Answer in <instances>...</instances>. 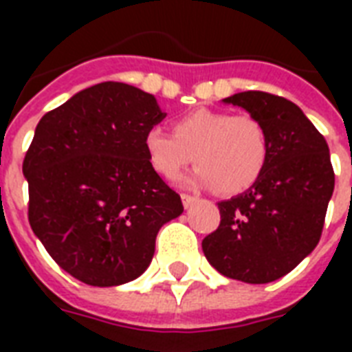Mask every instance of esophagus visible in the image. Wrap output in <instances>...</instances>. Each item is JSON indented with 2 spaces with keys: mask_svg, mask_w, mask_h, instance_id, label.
Segmentation results:
<instances>
[{
  "mask_svg": "<svg viewBox=\"0 0 352 352\" xmlns=\"http://www.w3.org/2000/svg\"><path fill=\"white\" fill-rule=\"evenodd\" d=\"M181 199H182V204H184V208H190L192 204L197 203V197H195V195H188V193H182Z\"/></svg>",
  "mask_w": 352,
  "mask_h": 352,
  "instance_id": "34e87169",
  "label": "esophagus"
}]
</instances>
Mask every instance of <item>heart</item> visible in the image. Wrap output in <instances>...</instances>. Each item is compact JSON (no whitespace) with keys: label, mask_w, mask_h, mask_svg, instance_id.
Instances as JSON below:
<instances>
[{"label":"heart","mask_w":352,"mask_h":352,"mask_svg":"<svg viewBox=\"0 0 352 352\" xmlns=\"http://www.w3.org/2000/svg\"><path fill=\"white\" fill-rule=\"evenodd\" d=\"M171 129L173 135L151 127L144 137L149 166L168 181L195 160L199 168L192 184L237 195L250 190L267 170L270 138L265 124L252 115L195 109L177 118Z\"/></svg>","instance_id":"obj_1"}]
</instances>
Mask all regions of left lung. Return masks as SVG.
I'll use <instances>...</instances> for the list:
<instances>
[{"mask_svg": "<svg viewBox=\"0 0 352 352\" xmlns=\"http://www.w3.org/2000/svg\"><path fill=\"white\" fill-rule=\"evenodd\" d=\"M225 102L265 124L270 157L248 192L217 203L219 228L204 237L203 252L226 278L270 283L298 267L322 237L334 190L329 146L283 96L245 91Z\"/></svg>", "mask_w": 352, "mask_h": 352, "instance_id": "1", "label": "left lung"}]
</instances>
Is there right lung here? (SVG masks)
I'll list each match as a JSON object with an SVG mask.
<instances>
[{"label":"right lung","mask_w":352,"mask_h":352,"mask_svg":"<svg viewBox=\"0 0 352 352\" xmlns=\"http://www.w3.org/2000/svg\"><path fill=\"white\" fill-rule=\"evenodd\" d=\"M166 115L153 95L102 82L45 113L23 159L29 223L73 278L115 287L149 267L181 195L149 166L146 133Z\"/></svg>","instance_id":"add662e5"}]
</instances>
